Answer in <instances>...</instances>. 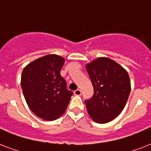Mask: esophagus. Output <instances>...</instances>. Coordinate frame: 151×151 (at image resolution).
<instances>
[{"label": "esophagus", "mask_w": 151, "mask_h": 151, "mask_svg": "<svg viewBox=\"0 0 151 151\" xmlns=\"http://www.w3.org/2000/svg\"><path fill=\"white\" fill-rule=\"evenodd\" d=\"M73 93H74V95H76V96H80V95H81V90L78 89L76 90V91H74Z\"/></svg>", "instance_id": "esophagus-1"}]
</instances>
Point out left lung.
I'll use <instances>...</instances> for the list:
<instances>
[{
	"instance_id": "left-lung-1",
	"label": "left lung",
	"mask_w": 151,
	"mask_h": 151,
	"mask_svg": "<svg viewBox=\"0 0 151 151\" xmlns=\"http://www.w3.org/2000/svg\"><path fill=\"white\" fill-rule=\"evenodd\" d=\"M93 94L85 101L87 112L94 122L113 121L124 108L130 93L128 73L114 60L99 58L86 64Z\"/></svg>"
}]
</instances>
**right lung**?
<instances>
[{"label": "right lung", "instance_id": "obj_1", "mask_svg": "<svg viewBox=\"0 0 151 151\" xmlns=\"http://www.w3.org/2000/svg\"><path fill=\"white\" fill-rule=\"evenodd\" d=\"M65 60L57 54L30 62L24 68L21 85L29 108L45 121L59 118L68 107L73 95L60 75Z\"/></svg>", "mask_w": 151, "mask_h": 151}]
</instances>
